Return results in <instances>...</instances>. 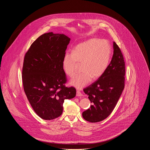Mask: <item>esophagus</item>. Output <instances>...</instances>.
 Segmentation results:
<instances>
[{
  "label": "esophagus",
  "instance_id": "obj_1",
  "mask_svg": "<svg viewBox=\"0 0 150 150\" xmlns=\"http://www.w3.org/2000/svg\"><path fill=\"white\" fill-rule=\"evenodd\" d=\"M83 96V94L81 93L80 91H76V96L79 97V96Z\"/></svg>",
  "mask_w": 150,
  "mask_h": 150
}]
</instances>
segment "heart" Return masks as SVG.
<instances>
[{
    "mask_svg": "<svg viewBox=\"0 0 150 150\" xmlns=\"http://www.w3.org/2000/svg\"><path fill=\"white\" fill-rule=\"evenodd\" d=\"M111 50L107 41L92 39L78 44L72 52H66L62 60L64 73L70 78L76 74L78 64H82V72L70 81L77 89L86 86L92 79L99 78L107 69Z\"/></svg>",
    "mask_w": 150,
    "mask_h": 150,
    "instance_id": "obj_1",
    "label": "heart"
}]
</instances>
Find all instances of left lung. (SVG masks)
Returning <instances> with one entry per match:
<instances>
[{"mask_svg": "<svg viewBox=\"0 0 150 150\" xmlns=\"http://www.w3.org/2000/svg\"><path fill=\"white\" fill-rule=\"evenodd\" d=\"M114 54L104 74L91 85L83 89L92 105L82 114L91 122L103 120L111 114L125 86V66L123 55L114 42Z\"/></svg>", "mask_w": 150, "mask_h": 150, "instance_id": "left-lung-1", "label": "left lung"}]
</instances>
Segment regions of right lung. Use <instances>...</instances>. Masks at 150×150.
Wrapping results in <instances>:
<instances>
[{"label": "right lung", "mask_w": 150, "mask_h": 150, "mask_svg": "<svg viewBox=\"0 0 150 150\" xmlns=\"http://www.w3.org/2000/svg\"><path fill=\"white\" fill-rule=\"evenodd\" d=\"M70 39L64 34L45 33L31 45L22 67L23 89L33 110L44 120H53L63 112L64 100L76 96L66 87L62 60Z\"/></svg>", "instance_id": "right-lung-1"}]
</instances>
